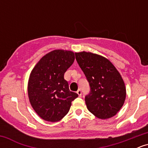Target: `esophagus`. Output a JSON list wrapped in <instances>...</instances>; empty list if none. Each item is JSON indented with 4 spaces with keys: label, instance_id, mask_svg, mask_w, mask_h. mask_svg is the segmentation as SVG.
Segmentation results:
<instances>
[{
    "label": "esophagus",
    "instance_id": "obj_1",
    "mask_svg": "<svg viewBox=\"0 0 148 148\" xmlns=\"http://www.w3.org/2000/svg\"><path fill=\"white\" fill-rule=\"evenodd\" d=\"M76 93H77V94L79 95V97H81V94H82V92H81V89H79L77 91H76Z\"/></svg>",
    "mask_w": 148,
    "mask_h": 148
}]
</instances>
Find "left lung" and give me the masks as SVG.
Masks as SVG:
<instances>
[{"label": "left lung", "instance_id": "1", "mask_svg": "<svg viewBox=\"0 0 148 148\" xmlns=\"http://www.w3.org/2000/svg\"><path fill=\"white\" fill-rule=\"evenodd\" d=\"M76 60L89 82L90 92L85 97L88 111L100 119L116 115L126 98L121 75L106 58L82 51L75 53Z\"/></svg>", "mask_w": 148, "mask_h": 148}]
</instances>
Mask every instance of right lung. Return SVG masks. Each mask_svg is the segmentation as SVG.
Listing matches in <instances>:
<instances>
[{"mask_svg": "<svg viewBox=\"0 0 148 148\" xmlns=\"http://www.w3.org/2000/svg\"><path fill=\"white\" fill-rule=\"evenodd\" d=\"M75 56L71 51L54 50L40 59L30 74L28 93L37 114L48 122H58L67 114L72 101L78 97L69 90L64 74Z\"/></svg>", "mask_w": 148, "mask_h": 148, "instance_id": "add662e5", "label": "right lung"}]
</instances>
